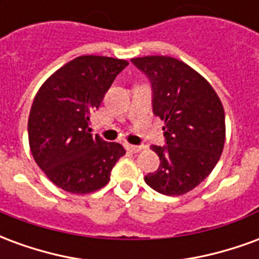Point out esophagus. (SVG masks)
Instances as JSON below:
<instances>
[{"instance_id":"esophagus-1","label":"esophagus","mask_w":259,"mask_h":259,"mask_svg":"<svg viewBox=\"0 0 259 259\" xmlns=\"http://www.w3.org/2000/svg\"><path fill=\"white\" fill-rule=\"evenodd\" d=\"M124 148L130 152H139L141 150V147L133 146V144H129V143H124Z\"/></svg>"}]
</instances>
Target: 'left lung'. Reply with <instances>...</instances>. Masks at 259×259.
I'll return each instance as SVG.
<instances>
[{
    "label": "left lung",
    "instance_id": "left-lung-1",
    "mask_svg": "<svg viewBox=\"0 0 259 259\" xmlns=\"http://www.w3.org/2000/svg\"><path fill=\"white\" fill-rule=\"evenodd\" d=\"M151 84L152 113L165 120V146H152L159 168L144 176L151 189L182 195L200 185L221 158L225 111L215 90L179 59L162 55L133 58Z\"/></svg>",
    "mask_w": 259,
    "mask_h": 259
}]
</instances>
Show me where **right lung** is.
<instances>
[{
    "mask_svg": "<svg viewBox=\"0 0 259 259\" xmlns=\"http://www.w3.org/2000/svg\"><path fill=\"white\" fill-rule=\"evenodd\" d=\"M127 65L109 57H77L48 77L36 94L27 123L30 150L59 189L76 194L101 189L126 154L119 143L91 135L90 116Z\"/></svg>",
    "mask_w": 259,
    "mask_h": 259,
    "instance_id": "1",
    "label": "right lung"
}]
</instances>
